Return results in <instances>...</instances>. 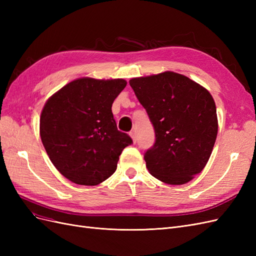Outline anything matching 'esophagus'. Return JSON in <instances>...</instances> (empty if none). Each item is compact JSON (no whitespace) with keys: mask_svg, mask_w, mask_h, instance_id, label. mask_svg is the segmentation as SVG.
<instances>
[{"mask_svg":"<svg viewBox=\"0 0 256 256\" xmlns=\"http://www.w3.org/2000/svg\"><path fill=\"white\" fill-rule=\"evenodd\" d=\"M129 136H131V138H132L134 143H136V131H131V132L129 134Z\"/></svg>","mask_w":256,"mask_h":256,"instance_id":"34e87169","label":"esophagus"}]
</instances>
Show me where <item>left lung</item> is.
<instances>
[{"instance_id": "obj_1", "label": "left lung", "mask_w": 256, "mask_h": 256, "mask_svg": "<svg viewBox=\"0 0 256 256\" xmlns=\"http://www.w3.org/2000/svg\"><path fill=\"white\" fill-rule=\"evenodd\" d=\"M129 84L156 134L144 156L147 170L162 182L187 184L203 171L218 134L210 92L174 72L132 78Z\"/></svg>"}]
</instances>
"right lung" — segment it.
I'll return each mask as SVG.
<instances>
[{"instance_id": "obj_1", "label": "right lung", "mask_w": 256, "mask_h": 256, "mask_svg": "<svg viewBox=\"0 0 256 256\" xmlns=\"http://www.w3.org/2000/svg\"><path fill=\"white\" fill-rule=\"evenodd\" d=\"M124 79H76L46 102L40 134L58 171L82 186H96L118 168L122 150L132 143L118 130L112 104L126 88Z\"/></svg>"}]
</instances>
